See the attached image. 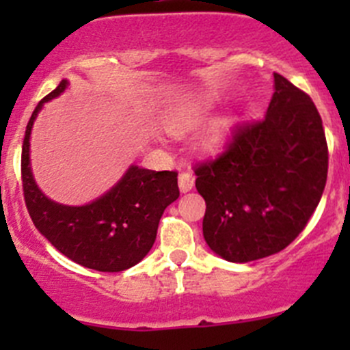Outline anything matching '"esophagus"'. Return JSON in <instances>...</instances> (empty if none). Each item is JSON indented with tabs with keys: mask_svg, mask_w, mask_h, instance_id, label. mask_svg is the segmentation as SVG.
Masks as SVG:
<instances>
[{
	"mask_svg": "<svg viewBox=\"0 0 350 350\" xmlns=\"http://www.w3.org/2000/svg\"><path fill=\"white\" fill-rule=\"evenodd\" d=\"M178 183H179V189H181L183 193H186L195 186V178H193L191 172L181 171L178 176Z\"/></svg>",
	"mask_w": 350,
	"mask_h": 350,
	"instance_id": "34e87169",
	"label": "esophagus"
}]
</instances>
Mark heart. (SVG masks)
<instances>
[{
	"label": "heart",
	"mask_w": 350,
	"mask_h": 350,
	"mask_svg": "<svg viewBox=\"0 0 350 350\" xmlns=\"http://www.w3.org/2000/svg\"><path fill=\"white\" fill-rule=\"evenodd\" d=\"M203 118V113L201 109L195 107H181L176 108L171 115L165 120V125L171 130L172 133H183L186 130L193 129V126L198 125ZM228 129H230V122L228 120H218L215 122L210 129L206 130L203 137L200 140V147L203 150H213L217 149L221 144V140L227 137Z\"/></svg>",
	"instance_id": "obj_1"
}]
</instances>
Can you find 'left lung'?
Instances as JSON below:
<instances>
[{
	"label": "left lung",
	"mask_w": 350,
	"mask_h": 350,
	"mask_svg": "<svg viewBox=\"0 0 350 350\" xmlns=\"http://www.w3.org/2000/svg\"><path fill=\"white\" fill-rule=\"evenodd\" d=\"M328 147L312 98L281 74L264 118L237 123L217 157L195 164L206 203L203 235L230 262L286 249L306 227L327 183Z\"/></svg>",
	"instance_id": "left-lung-1"
}]
</instances>
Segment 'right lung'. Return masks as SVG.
Wrapping results in <instances>:
<instances>
[{"instance_id": "obj_1", "label": "right lung", "mask_w": 350, "mask_h": 350, "mask_svg": "<svg viewBox=\"0 0 350 350\" xmlns=\"http://www.w3.org/2000/svg\"><path fill=\"white\" fill-rule=\"evenodd\" d=\"M67 81L37 105L28 120L22 147V185L31 221L55 249L76 264L101 273H120L147 256L165 208L178 200V172L132 165L111 189L84 206L51 201L30 171V132L45 101L59 96Z\"/></svg>"}]
</instances>
